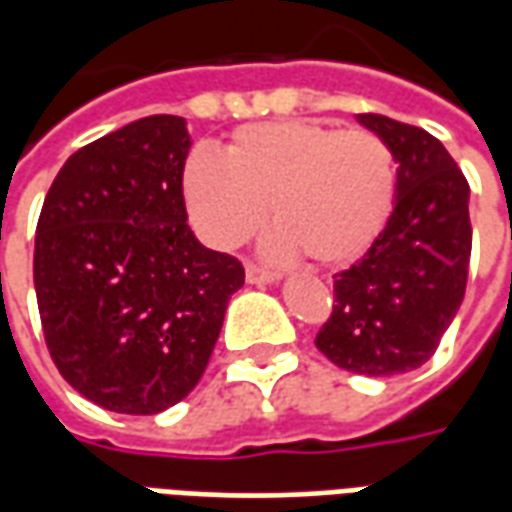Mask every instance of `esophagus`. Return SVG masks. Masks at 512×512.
Returning a JSON list of instances; mask_svg holds the SVG:
<instances>
[{"label": "esophagus", "instance_id": "obj_1", "mask_svg": "<svg viewBox=\"0 0 512 512\" xmlns=\"http://www.w3.org/2000/svg\"><path fill=\"white\" fill-rule=\"evenodd\" d=\"M246 282L249 285H274V282H279V274L257 266V263H246Z\"/></svg>", "mask_w": 512, "mask_h": 512}]
</instances>
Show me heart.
<instances>
[{
  "label": "heart",
  "mask_w": 512,
  "mask_h": 512,
  "mask_svg": "<svg viewBox=\"0 0 512 512\" xmlns=\"http://www.w3.org/2000/svg\"><path fill=\"white\" fill-rule=\"evenodd\" d=\"M397 167L384 136L318 120L238 128L224 150H194L183 197L208 244L235 249L263 227L266 205L279 255L307 252L321 266H348L384 230Z\"/></svg>",
  "instance_id": "heart-1"
}]
</instances>
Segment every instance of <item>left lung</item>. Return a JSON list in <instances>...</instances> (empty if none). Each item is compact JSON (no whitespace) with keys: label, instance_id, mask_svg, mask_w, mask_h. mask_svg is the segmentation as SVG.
I'll return each instance as SVG.
<instances>
[{"label":"left lung","instance_id":"left-lung-1","mask_svg":"<svg viewBox=\"0 0 512 512\" xmlns=\"http://www.w3.org/2000/svg\"><path fill=\"white\" fill-rule=\"evenodd\" d=\"M384 136L397 164L395 211L367 255L334 274V310L315 337L329 362L359 376L425 365L461 307L472 224L469 183L425 128L356 115Z\"/></svg>","mask_w":512,"mask_h":512}]
</instances>
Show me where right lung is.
<instances>
[{
	"instance_id": "1",
	"label": "right lung",
	"mask_w": 512,
	"mask_h": 512,
	"mask_svg": "<svg viewBox=\"0 0 512 512\" xmlns=\"http://www.w3.org/2000/svg\"><path fill=\"white\" fill-rule=\"evenodd\" d=\"M186 120H134L76 150L35 235L46 345L68 384L117 414H158L197 386L244 266L186 224Z\"/></svg>"
}]
</instances>
